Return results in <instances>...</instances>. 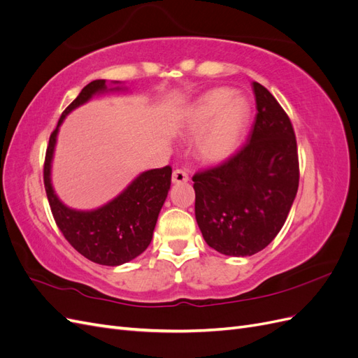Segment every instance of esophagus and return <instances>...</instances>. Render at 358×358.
<instances>
[{
    "instance_id": "1",
    "label": "esophagus",
    "mask_w": 358,
    "mask_h": 358,
    "mask_svg": "<svg viewBox=\"0 0 358 358\" xmlns=\"http://www.w3.org/2000/svg\"><path fill=\"white\" fill-rule=\"evenodd\" d=\"M171 180L173 183H183L188 180V173L185 170L182 169H176L175 171H173V176H171Z\"/></svg>"
}]
</instances>
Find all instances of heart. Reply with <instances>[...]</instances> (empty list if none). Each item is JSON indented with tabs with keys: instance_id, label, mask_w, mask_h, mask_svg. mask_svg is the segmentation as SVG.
<instances>
[{
	"instance_id": "heart-1",
	"label": "heart",
	"mask_w": 358,
	"mask_h": 358,
	"mask_svg": "<svg viewBox=\"0 0 358 358\" xmlns=\"http://www.w3.org/2000/svg\"><path fill=\"white\" fill-rule=\"evenodd\" d=\"M251 116V106L245 96H234L230 88H218L208 94L192 107L188 127L201 131L210 125L199 142L204 159L221 161L231 155L239 146Z\"/></svg>"
}]
</instances>
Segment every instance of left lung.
Returning a JSON list of instances; mask_svg holds the SVG:
<instances>
[{"instance_id": "1", "label": "left lung", "mask_w": 358, "mask_h": 358, "mask_svg": "<svg viewBox=\"0 0 358 358\" xmlns=\"http://www.w3.org/2000/svg\"><path fill=\"white\" fill-rule=\"evenodd\" d=\"M257 116L236 154L194 175L196 220L206 243L249 257L282 229L299 188V154L288 115L263 85L252 83Z\"/></svg>"}]
</instances>
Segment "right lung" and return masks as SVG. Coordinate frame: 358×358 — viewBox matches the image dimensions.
Wrapping results in <instances>:
<instances>
[{
	"mask_svg": "<svg viewBox=\"0 0 358 358\" xmlns=\"http://www.w3.org/2000/svg\"><path fill=\"white\" fill-rule=\"evenodd\" d=\"M106 91V80H92L62 112L49 137L43 180L50 210L59 231L85 258L103 266H119L138 257L152 241L158 213L171 183V167L148 170L133 180L122 194L96 210H74L62 204L50 183V162L61 122L73 109Z\"/></svg>",
	"mask_w": 358,
	"mask_h": 358,
	"instance_id": "obj_1",
	"label": "right lung"
}]
</instances>
